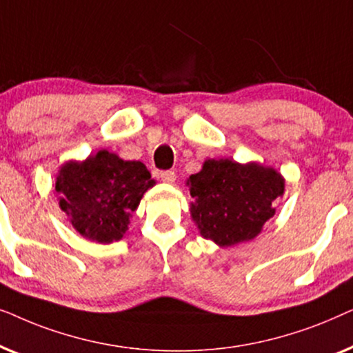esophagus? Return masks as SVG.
<instances>
[{"label":"esophagus","mask_w":353,"mask_h":353,"mask_svg":"<svg viewBox=\"0 0 353 353\" xmlns=\"http://www.w3.org/2000/svg\"><path fill=\"white\" fill-rule=\"evenodd\" d=\"M161 180H162L163 183H175V180H176L175 172H172V170L161 172Z\"/></svg>","instance_id":"34e87169"}]
</instances>
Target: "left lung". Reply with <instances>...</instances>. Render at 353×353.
Instances as JSON below:
<instances>
[{
  "label": "left lung",
  "mask_w": 353,
  "mask_h": 353,
  "mask_svg": "<svg viewBox=\"0 0 353 353\" xmlns=\"http://www.w3.org/2000/svg\"><path fill=\"white\" fill-rule=\"evenodd\" d=\"M284 183L276 168L259 162L209 159L186 180L194 199L191 219L202 238L220 248L248 243L274 215L273 202L283 197Z\"/></svg>",
  "instance_id": "8db88e82"
}]
</instances>
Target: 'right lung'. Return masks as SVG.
<instances>
[{"label": "right lung", "mask_w": 353, "mask_h": 353, "mask_svg": "<svg viewBox=\"0 0 353 353\" xmlns=\"http://www.w3.org/2000/svg\"><path fill=\"white\" fill-rule=\"evenodd\" d=\"M156 185L139 161H123L101 149L85 161H69L56 175L54 192L70 225L99 244L120 241L144 192Z\"/></svg>", "instance_id": "1"}]
</instances>
